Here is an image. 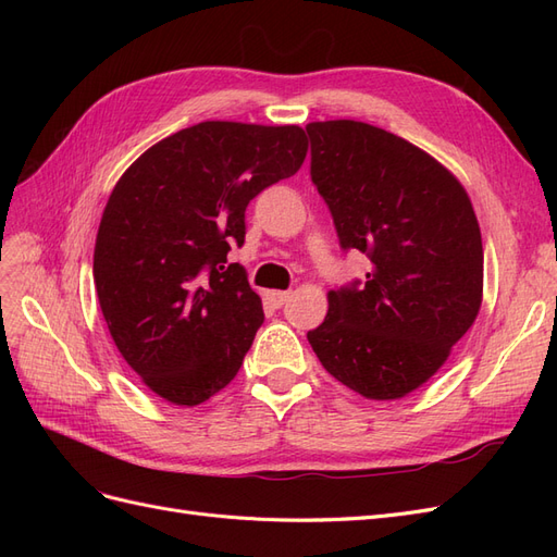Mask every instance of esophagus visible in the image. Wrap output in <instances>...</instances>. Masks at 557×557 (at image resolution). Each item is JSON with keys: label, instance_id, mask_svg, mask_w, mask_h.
Listing matches in <instances>:
<instances>
[{"label": "esophagus", "instance_id": "34e87169", "mask_svg": "<svg viewBox=\"0 0 557 557\" xmlns=\"http://www.w3.org/2000/svg\"><path fill=\"white\" fill-rule=\"evenodd\" d=\"M264 299H267L269 305H272L274 309H278V307L285 305V301L290 299V293H285V290H267V293H264Z\"/></svg>", "mask_w": 557, "mask_h": 557}]
</instances>
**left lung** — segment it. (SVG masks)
<instances>
[{
	"label": "left lung",
	"instance_id": "1",
	"mask_svg": "<svg viewBox=\"0 0 557 557\" xmlns=\"http://www.w3.org/2000/svg\"><path fill=\"white\" fill-rule=\"evenodd\" d=\"M311 178L344 248L369 256L362 288L327 293L307 339L327 372L367 399L428 383L474 325L483 244L462 183L423 148L360 121L309 123Z\"/></svg>",
	"mask_w": 557,
	"mask_h": 557
}]
</instances>
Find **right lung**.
Wrapping results in <instances>:
<instances>
[{"instance_id":"obj_1","label":"right lung","mask_w":557,"mask_h":557,"mask_svg":"<svg viewBox=\"0 0 557 557\" xmlns=\"http://www.w3.org/2000/svg\"><path fill=\"white\" fill-rule=\"evenodd\" d=\"M299 125L205 121L134 160L102 213L92 276L123 360L164 401L197 407L237 376L262 299L230 244L248 201L299 172Z\"/></svg>"}]
</instances>
